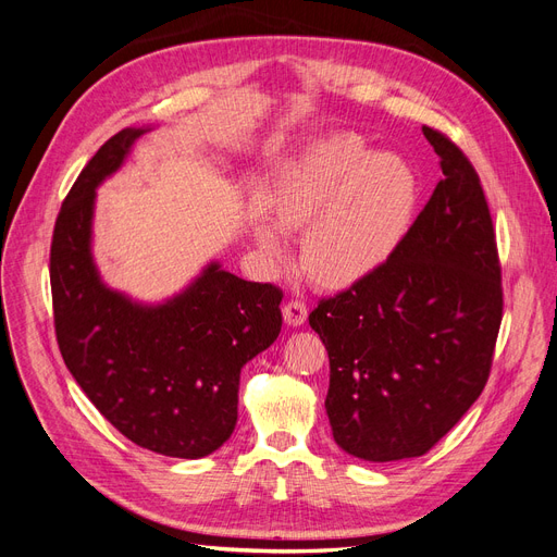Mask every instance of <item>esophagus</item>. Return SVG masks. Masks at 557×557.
<instances>
[{
	"mask_svg": "<svg viewBox=\"0 0 557 557\" xmlns=\"http://www.w3.org/2000/svg\"><path fill=\"white\" fill-rule=\"evenodd\" d=\"M282 314L289 326H300L305 324V319H308V308H305V302L300 300H289L282 308Z\"/></svg>",
	"mask_w": 557,
	"mask_h": 557,
	"instance_id": "esophagus-1",
	"label": "esophagus"
}]
</instances>
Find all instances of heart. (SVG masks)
I'll return each mask as SVG.
<instances>
[{
  "instance_id": "heart-1",
  "label": "heart",
  "mask_w": 557,
  "mask_h": 557,
  "mask_svg": "<svg viewBox=\"0 0 557 557\" xmlns=\"http://www.w3.org/2000/svg\"><path fill=\"white\" fill-rule=\"evenodd\" d=\"M417 208V173L396 154L372 152L354 134L314 143L273 194L280 228L311 224L302 265L326 286H349L380 271L403 245ZM255 233L268 252L284 255L273 226Z\"/></svg>"
}]
</instances>
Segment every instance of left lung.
I'll return each instance as SVG.
<instances>
[{"mask_svg":"<svg viewBox=\"0 0 557 557\" xmlns=\"http://www.w3.org/2000/svg\"><path fill=\"white\" fill-rule=\"evenodd\" d=\"M444 181L380 271L319 300L326 414L349 456L388 462L428 454L488 382L502 324L491 210L470 159L423 127Z\"/></svg>","mask_w":557,"mask_h":557,"instance_id":"left-lung-1","label":"left lung"}]
</instances>
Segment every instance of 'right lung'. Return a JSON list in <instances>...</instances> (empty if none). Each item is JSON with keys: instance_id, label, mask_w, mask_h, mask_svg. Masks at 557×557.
Returning a JSON list of instances; mask_svg holds the SVG:
<instances>
[{"instance_id": "right-lung-1", "label": "right lung", "mask_w": 557, "mask_h": 557, "mask_svg": "<svg viewBox=\"0 0 557 557\" xmlns=\"http://www.w3.org/2000/svg\"><path fill=\"white\" fill-rule=\"evenodd\" d=\"M150 127H127L87 161L66 194L50 245L55 333L85 396L134 444L203 458L238 421L240 370L282 329V292L210 261L185 292L143 305L113 292L92 259L97 187Z\"/></svg>"}]
</instances>
